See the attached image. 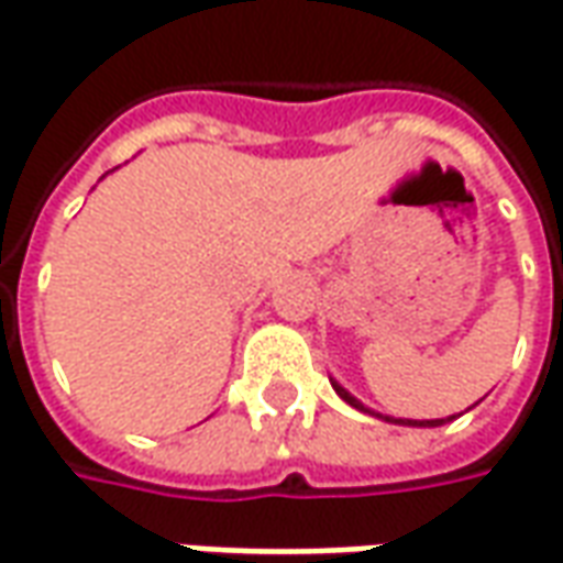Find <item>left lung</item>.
Returning <instances> with one entry per match:
<instances>
[{"mask_svg":"<svg viewBox=\"0 0 563 563\" xmlns=\"http://www.w3.org/2000/svg\"><path fill=\"white\" fill-rule=\"evenodd\" d=\"M333 388H336V394H339V397H342V400L352 402L354 409H364V406H361V402L354 400V397H352V394H349V390L339 388V385H333ZM364 412H366V409H364ZM400 424H412V428H440V424H445V421H442V418H437V421H400Z\"/></svg>","mask_w":563,"mask_h":563,"instance_id":"8db88e82","label":"left lung"}]
</instances>
